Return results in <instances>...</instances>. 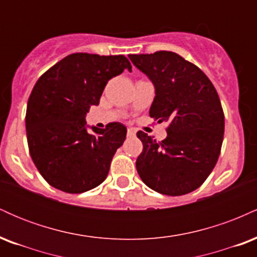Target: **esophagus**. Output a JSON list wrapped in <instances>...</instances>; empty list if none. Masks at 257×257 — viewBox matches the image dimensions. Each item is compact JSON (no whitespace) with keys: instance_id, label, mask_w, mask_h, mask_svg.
<instances>
[{"instance_id":"1","label":"esophagus","mask_w":257,"mask_h":257,"mask_svg":"<svg viewBox=\"0 0 257 257\" xmlns=\"http://www.w3.org/2000/svg\"><path fill=\"white\" fill-rule=\"evenodd\" d=\"M126 134H128V137H134L135 135V131L133 128H129L128 132H126Z\"/></svg>"}]
</instances>
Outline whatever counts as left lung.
I'll list each match as a JSON object with an SVG mask.
<instances>
[{
  "label": "left lung",
  "instance_id": "8db88e82",
  "mask_svg": "<svg viewBox=\"0 0 257 257\" xmlns=\"http://www.w3.org/2000/svg\"><path fill=\"white\" fill-rule=\"evenodd\" d=\"M129 59L155 87L150 116L169 122L162 143L138 132L144 145L137 159L139 175L158 193L192 192L213 172L222 145L225 117L217 91L202 70L176 53L131 54Z\"/></svg>",
  "mask_w": 257,
  "mask_h": 257
}]
</instances>
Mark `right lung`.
Segmentation results:
<instances>
[{"label":"right lung","mask_w":257,"mask_h":257,"mask_svg":"<svg viewBox=\"0 0 257 257\" xmlns=\"http://www.w3.org/2000/svg\"><path fill=\"white\" fill-rule=\"evenodd\" d=\"M124 70L132 71L124 55L75 53L38 78L26 108V137L35 166L53 187L82 193L106 179L126 128L118 122L89 126L85 116L108 79Z\"/></svg>","instance_id":"obj_1"}]
</instances>
